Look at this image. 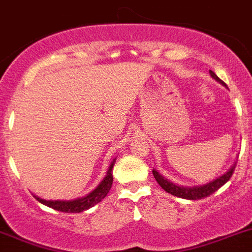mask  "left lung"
Instances as JSON below:
<instances>
[{"label": "left lung", "mask_w": 252, "mask_h": 252, "mask_svg": "<svg viewBox=\"0 0 252 252\" xmlns=\"http://www.w3.org/2000/svg\"><path fill=\"white\" fill-rule=\"evenodd\" d=\"M210 75L213 79L217 80L218 83L225 86L223 80L219 79L214 71L210 70ZM234 168H236V164H233V165L230 166L229 170H227V172L224 173V174H221L220 177L213 179V181H210L209 183H206V185L193 186V187L175 185V183H173V182L168 181L165 177H162V175L156 170V169H152V174H154V177H155L158 186H160L164 191L168 192V193L173 194V196H177V197L179 198H186V200H200V198L208 197V196L214 193L215 191H218L221 186L225 185V183L229 181L230 177H232V174H233Z\"/></svg>", "instance_id": "8db88e82"}]
</instances>
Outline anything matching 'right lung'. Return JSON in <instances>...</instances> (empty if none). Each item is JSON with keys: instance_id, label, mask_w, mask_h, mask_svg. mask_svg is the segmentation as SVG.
Returning <instances> with one entry per match:
<instances>
[{"instance_id": "1", "label": "right lung", "mask_w": 252, "mask_h": 252, "mask_svg": "<svg viewBox=\"0 0 252 252\" xmlns=\"http://www.w3.org/2000/svg\"><path fill=\"white\" fill-rule=\"evenodd\" d=\"M115 160L116 158H114L111 161L109 169H107L106 175L98 183V186L94 188V191H91L90 193L83 196V197L75 198V200H43V198L38 197L35 194H33V196L41 204L46 205L51 209H55V210L63 211V213H82L84 210H88L96 204L102 201L109 193L110 188L113 186V166L115 164Z\"/></svg>"}]
</instances>
